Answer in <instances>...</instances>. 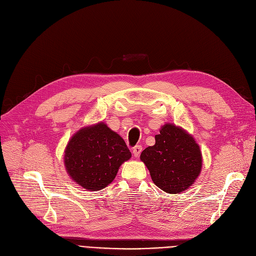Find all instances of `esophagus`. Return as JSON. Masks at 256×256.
I'll return each mask as SVG.
<instances>
[{"label":"esophagus","mask_w":256,"mask_h":256,"mask_svg":"<svg viewBox=\"0 0 256 256\" xmlns=\"http://www.w3.org/2000/svg\"><path fill=\"white\" fill-rule=\"evenodd\" d=\"M142 152V146H136L132 150V156H134L135 158L139 157V154H140V152Z\"/></svg>","instance_id":"obj_1"}]
</instances>
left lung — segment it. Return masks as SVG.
Instances as JSON below:
<instances>
[{
	"instance_id": "left-lung-1",
	"label": "left lung",
	"mask_w": 256,
	"mask_h": 256,
	"mask_svg": "<svg viewBox=\"0 0 256 256\" xmlns=\"http://www.w3.org/2000/svg\"><path fill=\"white\" fill-rule=\"evenodd\" d=\"M156 143L141 152L140 159L150 170L152 182L168 194H181L190 188L202 168L198 144L186 130L164 124Z\"/></svg>"
}]
</instances>
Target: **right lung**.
Instances as JSON below:
<instances>
[{
  "mask_svg": "<svg viewBox=\"0 0 256 256\" xmlns=\"http://www.w3.org/2000/svg\"><path fill=\"white\" fill-rule=\"evenodd\" d=\"M130 157L124 140L99 122L72 136L64 160L66 172L76 184L97 192L113 182L120 165Z\"/></svg>",
  "mask_w": 256,
  "mask_h": 256,
  "instance_id": "obj_1",
  "label": "right lung"
}]
</instances>
